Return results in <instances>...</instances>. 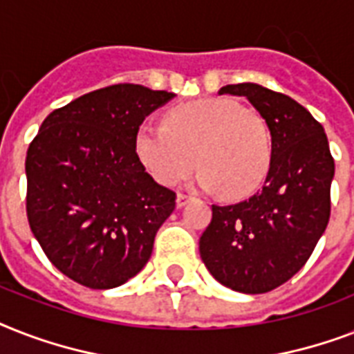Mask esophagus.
<instances>
[{
    "mask_svg": "<svg viewBox=\"0 0 354 354\" xmlns=\"http://www.w3.org/2000/svg\"><path fill=\"white\" fill-rule=\"evenodd\" d=\"M189 202H191V196H187V194L178 193V196H176V207H183V205H187Z\"/></svg>",
    "mask_w": 354,
    "mask_h": 354,
    "instance_id": "34e87169",
    "label": "esophagus"
}]
</instances>
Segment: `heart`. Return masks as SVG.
<instances>
[{
	"instance_id": "heart-1",
	"label": "heart",
	"mask_w": 354,
	"mask_h": 354,
	"mask_svg": "<svg viewBox=\"0 0 354 354\" xmlns=\"http://www.w3.org/2000/svg\"><path fill=\"white\" fill-rule=\"evenodd\" d=\"M133 150L161 185H176L198 163L200 189H224L230 198H244L268 176L274 143L261 115L233 99L211 97L171 108L165 124L143 122L133 136Z\"/></svg>"
}]
</instances>
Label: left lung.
I'll return each mask as SVG.
<instances>
[{
  "label": "left lung",
  "mask_w": 354,
  "mask_h": 354,
  "mask_svg": "<svg viewBox=\"0 0 354 354\" xmlns=\"http://www.w3.org/2000/svg\"><path fill=\"white\" fill-rule=\"evenodd\" d=\"M218 93L252 102L268 124L274 154L261 191L239 204L211 207L200 257L227 288L264 294L297 274L324 235L335 160L324 127L288 95L253 82L227 84Z\"/></svg>",
  "instance_id": "8db88e82"
}]
</instances>
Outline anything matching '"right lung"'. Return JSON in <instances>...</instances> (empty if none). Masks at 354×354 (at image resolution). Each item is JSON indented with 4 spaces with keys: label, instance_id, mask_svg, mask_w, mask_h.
<instances>
[{
    "label": "right lung",
    "instance_id": "1",
    "mask_svg": "<svg viewBox=\"0 0 354 354\" xmlns=\"http://www.w3.org/2000/svg\"><path fill=\"white\" fill-rule=\"evenodd\" d=\"M174 97L113 84L51 112L27 150V218L47 259L95 290L127 283L149 263L176 193L139 163L133 136Z\"/></svg>",
    "mask_w": 354,
    "mask_h": 354
}]
</instances>
